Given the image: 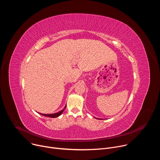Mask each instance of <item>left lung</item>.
I'll list each match as a JSON object with an SVG mask.
<instances>
[{
	"label": "left lung",
	"instance_id": "obj_1",
	"mask_svg": "<svg viewBox=\"0 0 160 160\" xmlns=\"http://www.w3.org/2000/svg\"><path fill=\"white\" fill-rule=\"evenodd\" d=\"M101 120H102V119H101Z\"/></svg>",
	"mask_w": 160,
	"mask_h": 160
}]
</instances>
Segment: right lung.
Listing matches in <instances>:
<instances>
[{"instance_id": "right-lung-1", "label": "right lung", "mask_w": 160, "mask_h": 160, "mask_svg": "<svg viewBox=\"0 0 160 160\" xmlns=\"http://www.w3.org/2000/svg\"><path fill=\"white\" fill-rule=\"evenodd\" d=\"M66 106H65L64 108L62 110H61V111H59V112H58L54 113V114H42V113H39V114H40V115H43V116H45V117H51V118H56V117H59V116H60V115H61L62 112L64 111V110Z\"/></svg>"}]
</instances>
